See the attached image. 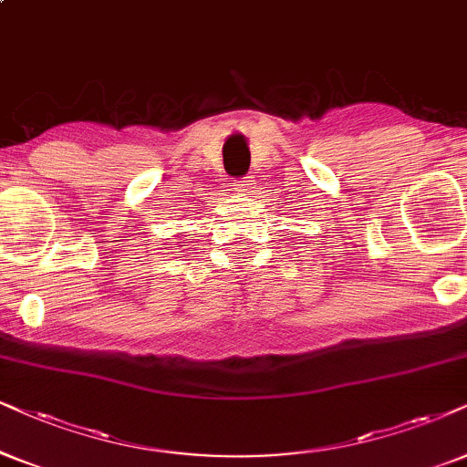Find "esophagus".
<instances>
[{"label":"esophagus","mask_w":467,"mask_h":467,"mask_svg":"<svg viewBox=\"0 0 467 467\" xmlns=\"http://www.w3.org/2000/svg\"><path fill=\"white\" fill-rule=\"evenodd\" d=\"M234 190L241 193H252V192H256V182L252 181V176H245V179L234 182Z\"/></svg>","instance_id":"1"}]
</instances>
